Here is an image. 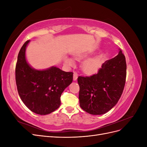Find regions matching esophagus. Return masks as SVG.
I'll use <instances>...</instances> for the list:
<instances>
[{"label":"esophagus","instance_id":"34e87169","mask_svg":"<svg viewBox=\"0 0 147 147\" xmlns=\"http://www.w3.org/2000/svg\"><path fill=\"white\" fill-rule=\"evenodd\" d=\"M77 78H78V74H77L76 72H74V77H73L74 80V81L77 80Z\"/></svg>","mask_w":147,"mask_h":147}]
</instances>
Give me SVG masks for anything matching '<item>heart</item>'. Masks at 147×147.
Returning a JSON list of instances; mask_svg holds the SVG:
<instances>
[{
    "instance_id": "heart-1",
    "label": "heart",
    "mask_w": 147,
    "mask_h": 147,
    "mask_svg": "<svg viewBox=\"0 0 147 147\" xmlns=\"http://www.w3.org/2000/svg\"><path fill=\"white\" fill-rule=\"evenodd\" d=\"M84 57V56H80L77 57V59H82ZM65 63L69 65H72L74 64V61L69 58L66 57ZM101 62L99 57H94L92 58L88 59L84 61L82 64V68L83 72L87 74H92L97 72L100 67Z\"/></svg>"
}]
</instances>
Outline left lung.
Segmentation results:
<instances>
[{
    "label": "left lung",
    "mask_w": 147,
    "mask_h": 147,
    "mask_svg": "<svg viewBox=\"0 0 147 147\" xmlns=\"http://www.w3.org/2000/svg\"><path fill=\"white\" fill-rule=\"evenodd\" d=\"M126 78L125 56L119 50L118 55L106 61L97 74L78 77L81 108L91 115H102L109 112L121 97Z\"/></svg>",
    "instance_id": "obj_1"
}]
</instances>
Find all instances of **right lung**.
<instances>
[{
	"label": "right lung",
	"instance_id": "1",
	"mask_svg": "<svg viewBox=\"0 0 147 147\" xmlns=\"http://www.w3.org/2000/svg\"><path fill=\"white\" fill-rule=\"evenodd\" d=\"M30 40L26 41L18 56L15 68L17 90L23 103L32 112L45 115L54 112L61 105V96L72 82L73 73L56 67L35 70L28 64L25 51Z\"/></svg>",
	"mask_w": 147,
	"mask_h": 147
}]
</instances>
